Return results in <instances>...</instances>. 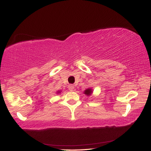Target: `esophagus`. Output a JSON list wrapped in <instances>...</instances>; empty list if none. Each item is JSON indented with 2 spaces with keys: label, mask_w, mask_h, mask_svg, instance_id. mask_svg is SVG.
<instances>
[{
  "label": "esophagus",
  "mask_w": 151,
  "mask_h": 151,
  "mask_svg": "<svg viewBox=\"0 0 151 151\" xmlns=\"http://www.w3.org/2000/svg\"><path fill=\"white\" fill-rule=\"evenodd\" d=\"M68 90H69L70 91H73L74 89H75V86L73 84H69L68 85Z\"/></svg>",
  "instance_id": "esophagus-1"
}]
</instances>
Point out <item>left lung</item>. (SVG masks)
I'll return each instance as SVG.
<instances>
[{"label":"left lung","instance_id":"left-lung-1","mask_svg":"<svg viewBox=\"0 0 151 151\" xmlns=\"http://www.w3.org/2000/svg\"><path fill=\"white\" fill-rule=\"evenodd\" d=\"M92 92H93V90L92 88H87L84 90V94L85 95H86L87 96H90L92 94Z\"/></svg>","mask_w":151,"mask_h":151}]
</instances>
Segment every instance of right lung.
I'll use <instances>...</instances> for the list:
<instances>
[{"mask_svg": "<svg viewBox=\"0 0 151 151\" xmlns=\"http://www.w3.org/2000/svg\"><path fill=\"white\" fill-rule=\"evenodd\" d=\"M61 92V90H58V91H57V94H60Z\"/></svg>", "mask_w": 151, "mask_h": 151, "instance_id": "right-lung-1", "label": "right lung"}]
</instances>
